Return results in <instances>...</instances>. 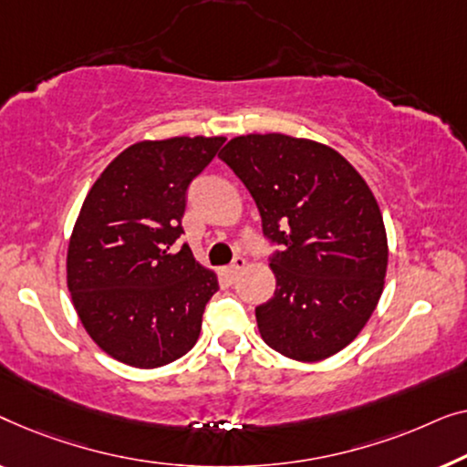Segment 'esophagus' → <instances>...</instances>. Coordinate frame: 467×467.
Returning a JSON list of instances; mask_svg holds the SVG:
<instances>
[{
    "label": "esophagus",
    "mask_w": 467,
    "mask_h": 467,
    "mask_svg": "<svg viewBox=\"0 0 467 467\" xmlns=\"http://www.w3.org/2000/svg\"><path fill=\"white\" fill-rule=\"evenodd\" d=\"M245 266H247V260H245V258H234V260H233V265L228 266V268H224L226 277H228V279H234L236 275H239Z\"/></svg>",
    "instance_id": "obj_1"
}]
</instances>
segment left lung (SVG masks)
<instances>
[{"mask_svg":"<svg viewBox=\"0 0 467 467\" xmlns=\"http://www.w3.org/2000/svg\"><path fill=\"white\" fill-rule=\"evenodd\" d=\"M220 159L254 196L277 243L275 296L255 306L265 343L296 362L345 349L379 305L387 233L364 177L337 150L284 133L231 140Z\"/></svg>","mask_w":467,"mask_h":467,"instance_id":"left-lung-1","label":"left lung"}]
</instances>
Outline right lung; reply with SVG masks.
<instances>
[{"label":"right lung","instance_id":"add662e5","mask_svg":"<svg viewBox=\"0 0 467 467\" xmlns=\"http://www.w3.org/2000/svg\"><path fill=\"white\" fill-rule=\"evenodd\" d=\"M226 137L140 141L97 177L67 247V287L84 330L118 362L161 368L192 349L218 292L183 233L190 182Z\"/></svg>","mask_w":467,"mask_h":467}]
</instances>
